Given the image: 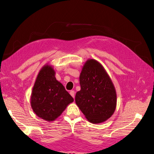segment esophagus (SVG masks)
Segmentation results:
<instances>
[{
    "instance_id": "obj_1",
    "label": "esophagus",
    "mask_w": 154,
    "mask_h": 154,
    "mask_svg": "<svg viewBox=\"0 0 154 154\" xmlns=\"http://www.w3.org/2000/svg\"><path fill=\"white\" fill-rule=\"evenodd\" d=\"M74 94H75V92H74V91H70V94L72 96V97H73V98L74 97Z\"/></svg>"
}]
</instances>
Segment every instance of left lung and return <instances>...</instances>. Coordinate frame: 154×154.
Here are the masks:
<instances>
[{
	"mask_svg": "<svg viewBox=\"0 0 154 154\" xmlns=\"http://www.w3.org/2000/svg\"><path fill=\"white\" fill-rule=\"evenodd\" d=\"M80 84L75 101L87 119L98 124L109 119L116 108L117 95L103 66L96 60L88 59L82 67Z\"/></svg>",
	"mask_w": 154,
	"mask_h": 154,
	"instance_id": "left-lung-1",
	"label": "left lung"
}]
</instances>
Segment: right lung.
<instances>
[{"label":"right lung","instance_id":"add662e5","mask_svg":"<svg viewBox=\"0 0 154 154\" xmlns=\"http://www.w3.org/2000/svg\"><path fill=\"white\" fill-rule=\"evenodd\" d=\"M74 99L55 78L53 66L46 64L37 75L31 95V106L39 118L53 122L62 114Z\"/></svg>","mask_w":154,"mask_h":154}]
</instances>
